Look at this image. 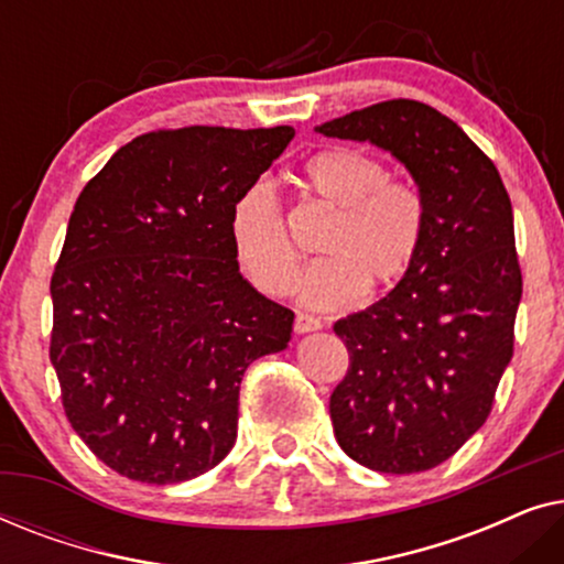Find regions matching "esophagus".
Returning <instances> with one entry per match:
<instances>
[{
	"label": "esophagus",
	"instance_id": "obj_1",
	"mask_svg": "<svg viewBox=\"0 0 564 564\" xmlns=\"http://www.w3.org/2000/svg\"><path fill=\"white\" fill-rule=\"evenodd\" d=\"M318 328H321L318 318H313V315H307V313H297L295 334H311V330H318Z\"/></svg>",
	"mask_w": 564,
	"mask_h": 564
}]
</instances>
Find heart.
I'll return each mask as SVG.
<instances>
[{
	"label": "heart",
	"mask_w": 564,
	"mask_h": 564,
	"mask_svg": "<svg viewBox=\"0 0 564 564\" xmlns=\"http://www.w3.org/2000/svg\"><path fill=\"white\" fill-rule=\"evenodd\" d=\"M305 187L336 210L318 246L321 261L300 280V300L315 311L357 303L369 284L384 290L403 280L421 257L429 210L411 182L390 180L382 161L361 151L330 149L307 161ZM234 257L249 282L264 295L292 290L297 251L284 226L282 207L267 184H253L228 213Z\"/></svg>",
	"instance_id": "heart-1"
}]
</instances>
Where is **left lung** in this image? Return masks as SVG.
Here are the masks:
<instances>
[{
    "mask_svg": "<svg viewBox=\"0 0 564 564\" xmlns=\"http://www.w3.org/2000/svg\"><path fill=\"white\" fill-rule=\"evenodd\" d=\"M315 130L388 151L426 197V238L411 272L375 305L336 321L349 372L328 405L336 442L354 462L423 473L482 426L513 357L521 267L511 199L465 130L415 99Z\"/></svg>",
    "mask_w": 564,
    "mask_h": 564,
    "instance_id": "left-lung-1",
    "label": "left lung"
}]
</instances>
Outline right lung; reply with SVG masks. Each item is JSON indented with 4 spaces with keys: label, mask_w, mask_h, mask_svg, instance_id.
<instances>
[{
    "label": "right lung",
    "mask_w": 564,
    "mask_h": 564,
    "mask_svg": "<svg viewBox=\"0 0 564 564\" xmlns=\"http://www.w3.org/2000/svg\"><path fill=\"white\" fill-rule=\"evenodd\" d=\"M292 135H138L76 199L51 280V365L72 429L122 477L172 485L226 459L246 367L288 349L295 313L238 272L228 213Z\"/></svg>",
    "instance_id": "add662e5"
}]
</instances>
